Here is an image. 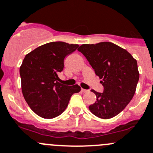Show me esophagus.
<instances>
[{"mask_svg":"<svg viewBox=\"0 0 153 153\" xmlns=\"http://www.w3.org/2000/svg\"><path fill=\"white\" fill-rule=\"evenodd\" d=\"M81 91H82V92H88V89H84V88H82V89H81Z\"/></svg>","mask_w":153,"mask_h":153,"instance_id":"34e87169","label":"esophagus"}]
</instances>
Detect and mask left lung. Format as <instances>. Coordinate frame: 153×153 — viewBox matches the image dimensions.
Segmentation results:
<instances>
[{
  "label": "left lung",
  "instance_id": "1",
  "mask_svg": "<svg viewBox=\"0 0 153 153\" xmlns=\"http://www.w3.org/2000/svg\"><path fill=\"white\" fill-rule=\"evenodd\" d=\"M77 50L102 79L103 92L91 90L97 99L88 107L90 111L101 119L114 117L126 108L136 91L139 80L137 61L127 50L110 42L82 44Z\"/></svg>",
  "mask_w": 153,
  "mask_h": 153
}]
</instances>
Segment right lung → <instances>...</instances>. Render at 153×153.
Masks as SVG:
<instances>
[{"label":"right lung","mask_w":153,"mask_h":153,"mask_svg":"<svg viewBox=\"0 0 153 153\" xmlns=\"http://www.w3.org/2000/svg\"><path fill=\"white\" fill-rule=\"evenodd\" d=\"M79 45L51 42L26 55L19 69L22 91L27 104L44 119L62 114L70 98L80 91L78 85H65L59 82L58 74L64 69V61Z\"/></svg>","instance_id":"obj_1"}]
</instances>
